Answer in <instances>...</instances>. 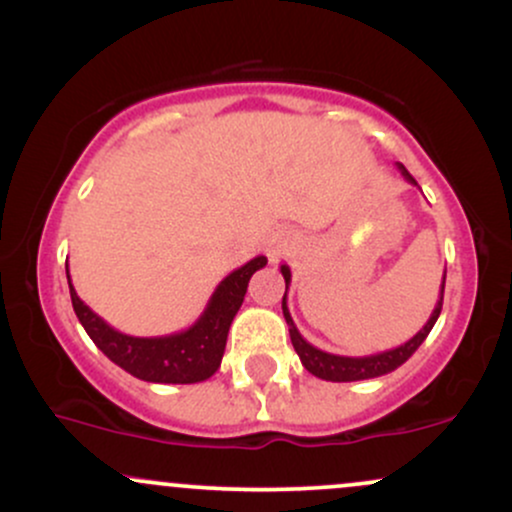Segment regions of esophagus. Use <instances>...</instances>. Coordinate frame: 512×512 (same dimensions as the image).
Returning a JSON list of instances; mask_svg holds the SVG:
<instances>
[{
	"label": "esophagus",
	"instance_id": "34e87169",
	"mask_svg": "<svg viewBox=\"0 0 512 512\" xmlns=\"http://www.w3.org/2000/svg\"><path fill=\"white\" fill-rule=\"evenodd\" d=\"M289 248H291V238L289 236H276V238L269 240L267 255L272 257V260H279V257L284 255V252Z\"/></svg>",
	"mask_w": 512,
	"mask_h": 512
}]
</instances>
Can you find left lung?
Here are the masks:
<instances>
[{"mask_svg": "<svg viewBox=\"0 0 512 512\" xmlns=\"http://www.w3.org/2000/svg\"><path fill=\"white\" fill-rule=\"evenodd\" d=\"M399 173L404 175V180L411 182V185H416V180L411 178L409 170L402 166V163H397ZM281 274H284V281H286V291H289V284H291V269L286 267V264H281ZM443 291H445V276H443V284H440V298L436 303V308H433L431 317H428V322L424 327H421L419 332L414 334V337L409 339V342H404L402 346H397V349H390V351H380V354H373V356H337V354H327V351L317 349L310 342H305L301 337V332H298V327L293 325V317L289 313V305H286V293L284 298H281V310H284V317H286V325H289V334H291V344L293 349H296L298 358H301V363L305 366L308 373H313L315 378H322V380H332V383H354V380H370V378H380V375L385 373H392V370L402 366L407 358L414 354L416 349H419L421 344H424V339L428 337V332L433 330V325H436L438 315H440V308H443Z\"/></svg>", "mask_w": 512, "mask_h": 512, "instance_id": "left-lung-1", "label": "left lung"}]
</instances>
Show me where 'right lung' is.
I'll return each instance as SVG.
<instances>
[{"instance_id": "1", "label": "right lung", "mask_w": 512, "mask_h": 512, "mask_svg": "<svg viewBox=\"0 0 512 512\" xmlns=\"http://www.w3.org/2000/svg\"><path fill=\"white\" fill-rule=\"evenodd\" d=\"M264 264H267V257L257 255L255 260L233 269L211 293L207 308L195 325L182 332L166 334V337H132V334L117 332L76 296L72 279H69V267L67 281L76 317L84 325L88 337L93 339V344L110 361L146 383L190 385L202 383L219 370L228 327L243 305L250 276Z\"/></svg>"}]
</instances>
